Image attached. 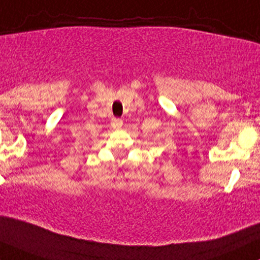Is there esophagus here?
Masks as SVG:
<instances>
[{"mask_svg":"<svg viewBox=\"0 0 260 260\" xmlns=\"http://www.w3.org/2000/svg\"><path fill=\"white\" fill-rule=\"evenodd\" d=\"M122 124H123V121H122L121 118H113L112 122H111V125H112V128H121Z\"/></svg>","mask_w":260,"mask_h":260,"instance_id":"esophagus-1","label":"esophagus"}]
</instances>
